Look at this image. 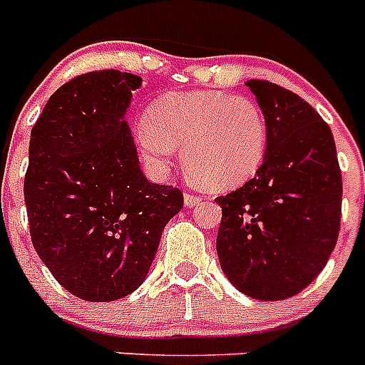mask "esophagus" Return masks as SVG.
<instances>
[{
    "label": "esophagus",
    "instance_id": "esophagus-1",
    "mask_svg": "<svg viewBox=\"0 0 365 365\" xmlns=\"http://www.w3.org/2000/svg\"><path fill=\"white\" fill-rule=\"evenodd\" d=\"M202 199L199 197V195H193V193H185V206H188V208H193V206H197L199 202H201Z\"/></svg>",
    "mask_w": 365,
    "mask_h": 365
}]
</instances>
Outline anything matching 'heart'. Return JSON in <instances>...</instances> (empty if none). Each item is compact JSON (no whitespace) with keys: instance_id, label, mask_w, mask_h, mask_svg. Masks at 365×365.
I'll return each mask as SVG.
<instances>
[{"instance_id":"b5f03b06","label":"heart","mask_w":365,"mask_h":365,"mask_svg":"<svg viewBox=\"0 0 365 365\" xmlns=\"http://www.w3.org/2000/svg\"><path fill=\"white\" fill-rule=\"evenodd\" d=\"M135 138L153 173H166L177 148H182L193 179L222 192L243 185L259 170L269 131L265 115L250 96L188 91L168 93L153 102Z\"/></svg>"}]
</instances>
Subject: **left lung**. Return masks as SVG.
<instances>
[{"label": "left lung", "mask_w": 365, "mask_h": 365, "mask_svg": "<svg viewBox=\"0 0 365 365\" xmlns=\"http://www.w3.org/2000/svg\"><path fill=\"white\" fill-rule=\"evenodd\" d=\"M247 87L265 115L269 143L256 175L215 199L217 256L237 291L278 302L327 265L340 230L341 173L331 128L312 106L267 80Z\"/></svg>", "instance_id": "1"}]
</instances>
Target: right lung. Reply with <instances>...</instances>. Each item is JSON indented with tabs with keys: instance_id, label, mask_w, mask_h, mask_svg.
Here are the masks:
<instances>
[{
	"instance_id": "obj_1",
	"label": "right lung",
	"mask_w": 365,
	"mask_h": 365,
	"mask_svg": "<svg viewBox=\"0 0 365 365\" xmlns=\"http://www.w3.org/2000/svg\"><path fill=\"white\" fill-rule=\"evenodd\" d=\"M137 74L93 71L49 98L31 131L25 206L32 245L56 282L86 302L143 285L179 188L144 177L125 120Z\"/></svg>"
}]
</instances>
